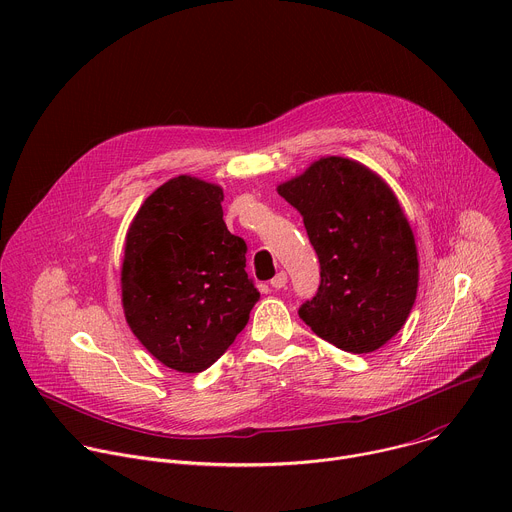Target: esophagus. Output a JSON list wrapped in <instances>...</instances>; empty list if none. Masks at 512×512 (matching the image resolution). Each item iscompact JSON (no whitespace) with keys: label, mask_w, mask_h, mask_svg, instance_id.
I'll return each mask as SVG.
<instances>
[{"label":"esophagus","mask_w":512,"mask_h":512,"mask_svg":"<svg viewBox=\"0 0 512 512\" xmlns=\"http://www.w3.org/2000/svg\"><path fill=\"white\" fill-rule=\"evenodd\" d=\"M285 283H287V273H285V271H279V273L271 279V287H275V289L285 287Z\"/></svg>","instance_id":"34e87169"}]
</instances>
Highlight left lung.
<instances>
[{"instance_id":"left-lung-1","label":"left lung","mask_w":512,"mask_h":512,"mask_svg":"<svg viewBox=\"0 0 512 512\" xmlns=\"http://www.w3.org/2000/svg\"><path fill=\"white\" fill-rule=\"evenodd\" d=\"M277 192L304 216L320 259L318 294L300 318L346 352L387 344L405 326L419 283L415 237L391 186L360 162L328 156Z\"/></svg>"}]
</instances>
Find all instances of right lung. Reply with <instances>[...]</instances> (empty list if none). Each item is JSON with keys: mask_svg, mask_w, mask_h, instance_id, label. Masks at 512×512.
I'll use <instances>...</instances> for the list:
<instances>
[{"mask_svg": "<svg viewBox=\"0 0 512 512\" xmlns=\"http://www.w3.org/2000/svg\"><path fill=\"white\" fill-rule=\"evenodd\" d=\"M223 198L218 184L176 176L143 200L125 235L127 326L178 373L221 358L259 300L245 271L247 245L223 221Z\"/></svg>", "mask_w": 512, "mask_h": 512, "instance_id": "right-lung-1", "label": "right lung"}]
</instances>
